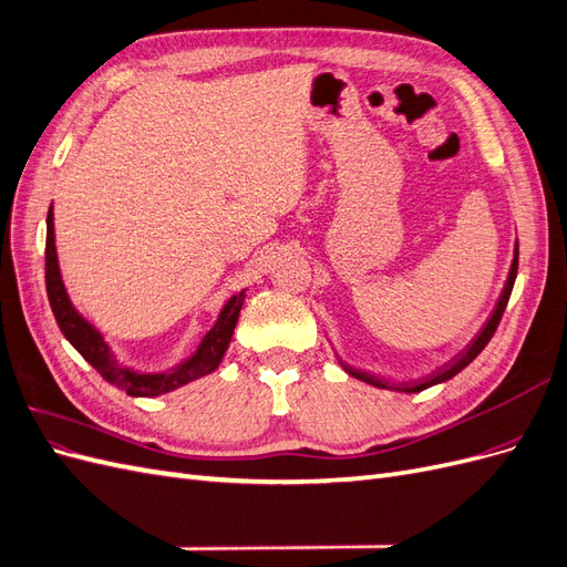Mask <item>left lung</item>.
Segmentation results:
<instances>
[{"instance_id": "left-lung-1", "label": "left lung", "mask_w": 567, "mask_h": 567, "mask_svg": "<svg viewBox=\"0 0 567 567\" xmlns=\"http://www.w3.org/2000/svg\"><path fill=\"white\" fill-rule=\"evenodd\" d=\"M516 274H518V241H516V250H513V262H511V271H508L506 286H504L502 296H499V302H496L494 312L489 315L487 323H485L483 329H480V333L471 340V346H466V350H461L454 359H450L447 364L440 367V369L433 371L431 375H423V379H419V381L390 383V381H385V379H379V375H371V373H367V371L352 369V367L342 364V362H340V364L346 367V371H348L350 375H354V379H359V381H364V383L375 385V388H383V390H400V392H421V390H425V388H431V385H437V383H444V381L454 379V375H456L461 369H466V367L473 362V359L485 350L487 342L492 340V336H494V331H496V326H499V321H502V317H504V310H506V305H508L513 284H516Z\"/></svg>"}]
</instances>
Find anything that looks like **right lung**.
<instances>
[{
	"label": "right lung",
	"mask_w": 567,
	"mask_h": 567,
	"mask_svg": "<svg viewBox=\"0 0 567 567\" xmlns=\"http://www.w3.org/2000/svg\"><path fill=\"white\" fill-rule=\"evenodd\" d=\"M44 274H47V296L51 312L56 317V323L65 340L87 359V362L104 375V381L115 385L117 390H125L132 398H158L163 392L177 390L186 383H192L196 379H203V375L213 373L221 357H225L238 315H241V307L246 300V290L227 300V305L221 307V312L215 321L213 329L205 333L200 340L198 350L186 359V362L177 364L175 369L163 371V373H140L130 367H123L111 352L109 342L104 340L94 326L84 319L68 298L65 286L61 279V269H59V257H56V244H54V210L49 208L47 213V252H44Z\"/></svg>",
	"instance_id": "add662e5"
}]
</instances>
